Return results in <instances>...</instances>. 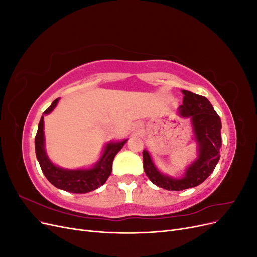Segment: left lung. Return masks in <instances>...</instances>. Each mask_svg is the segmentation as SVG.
Wrapping results in <instances>:
<instances>
[{"instance_id": "left-lung-1", "label": "left lung", "mask_w": 257, "mask_h": 257, "mask_svg": "<svg viewBox=\"0 0 257 257\" xmlns=\"http://www.w3.org/2000/svg\"><path fill=\"white\" fill-rule=\"evenodd\" d=\"M183 103L178 108L181 118L190 119L194 139L197 144V158L186 167L181 178L161 173L149 152L143 151L144 170L150 181L168 191H182L203 183L211 175L220 160L222 147L221 119L209 100L195 93L182 90Z\"/></svg>"}]
</instances>
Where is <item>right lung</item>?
Returning <instances> with one entry per match:
<instances>
[{
	"label": "right lung",
	"mask_w": 257,
	"mask_h": 257,
	"mask_svg": "<svg viewBox=\"0 0 257 257\" xmlns=\"http://www.w3.org/2000/svg\"><path fill=\"white\" fill-rule=\"evenodd\" d=\"M59 99H54L52 104L46 109L38 123L37 133L35 136V153L38 163L45 177L56 188L66 192L84 194L94 191L102 186L112 170V162L127 139L120 142H109L104 147L99 160L90 168L67 169L53 164L46 152L45 148V132H44V115H47L57 107Z\"/></svg>",
	"instance_id": "add662e5"
}]
</instances>
